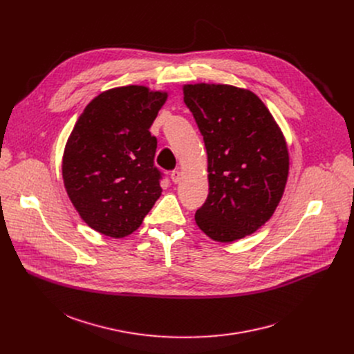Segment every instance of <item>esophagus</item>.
Instances as JSON below:
<instances>
[{"instance_id": "esophagus-1", "label": "esophagus", "mask_w": 354, "mask_h": 354, "mask_svg": "<svg viewBox=\"0 0 354 354\" xmlns=\"http://www.w3.org/2000/svg\"><path fill=\"white\" fill-rule=\"evenodd\" d=\"M171 179H172L174 183H179L180 179H182V172H179V171H172Z\"/></svg>"}]
</instances>
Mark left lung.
Instances as JSON below:
<instances>
[{"instance_id": "8db88e82", "label": "left lung", "mask_w": 354, "mask_h": 354, "mask_svg": "<svg viewBox=\"0 0 354 354\" xmlns=\"http://www.w3.org/2000/svg\"><path fill=\"white\" fill-rule=\"evenodd\" d=\"M183 100L207 151L209 196L194 220L213 241L257 232L283 197L290 156L281 129L257 93L228 84H185Z\"/></svg>"}]
</instances>
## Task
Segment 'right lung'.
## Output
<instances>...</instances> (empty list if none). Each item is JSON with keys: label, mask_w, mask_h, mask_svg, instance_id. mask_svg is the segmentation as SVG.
I'll list each match as a JSON object with an SVG mask.
<instances>
[{"label": "right lung", "mask_w": 354, "mask_h": 354, "mask_svg": "<svg viewBox=\"0 0 354 354\" xmlns=\"http://www.w3.org/2000/svg\"><path fill=\"white\" fill-rule=\"evenodd\" d=\"M168 91L126 85L85 106L62 161L66 192L82 221L111 238L133 234L162 193L149 127Z\"/></svg>", "instance_id": "1"}]
</instances>
